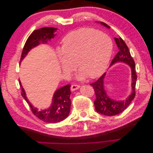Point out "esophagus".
<instances>
[{"label": "esophagus", "instance_id": "esophagus-1", "mask_svg": "<svg viewBox=\"0 0 153 153\" xmlns=\"http://www.w3.org/2000/svg\"><path fill=\"white\" fill-rule=\"evenodd\" d=\"M80 88V85L78 84H73L71 86V91H75Z\"/></svg>", "mask_w": 153, "mask_h": 153}]
</instances>
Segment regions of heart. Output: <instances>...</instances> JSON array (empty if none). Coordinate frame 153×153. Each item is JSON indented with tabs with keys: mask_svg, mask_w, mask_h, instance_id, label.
Instances as JSON below:
<instances>
[{
	"mask_svg": "<svg viewBox=\"0 0 153 153\" xmlns=\"http://www.w3.org/2000/svg\"><path fill=\"white\" fill-rule=\"evenodd\" d=\"M60 62L64 72L69 73L75 68L80 71L78 78L86 76L94 78L107 66L112 52V42L108 36L92 29H81L68 34L62 41Z\"/></svg>",
	"mask_w": 153,
	"mask_h": 153,
	"instance_id": "heart-1",
	"label": "heart"
}]
</instances>
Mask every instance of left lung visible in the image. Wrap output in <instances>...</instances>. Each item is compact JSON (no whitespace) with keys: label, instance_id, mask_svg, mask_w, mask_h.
Listing matches in <instances>:
<instances>
[{"label":"left lung","instance_id":"1","mask_svg":"<svg viewBox=\"0 0 153 153\" xmlns=\"http://www.w3.org/2000/svg\"><path fill=\"white\" fill-rule=\"evenodd\" d=\"M101 24L110 28V27L105 23L101 22ZM114 39L119 48V52L113 59L110 65H112L117 62H124L130 66L132 72V93L126 100L124 101H117L110 99L106 93L104 89L103 79L105 73L101 75L96 81L91 84L90 85L94 88L96 97L94 101L95 108L98 113L106 115V116H114V115L123 112L131 103V101L135 98L136 94L135 85L137 75L135 69V61L129 52L128 46L121 37L118 38H115Z\"/></svg>","mask_w":153,"mask_h":153}]
</instances>
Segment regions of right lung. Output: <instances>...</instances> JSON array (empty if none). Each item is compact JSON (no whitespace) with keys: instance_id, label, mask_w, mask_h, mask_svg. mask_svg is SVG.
<instances>
[{"instance_id":"right-lung-1","label":"right lung","mask_w":153,"mask_h":153,"mask_svg":"<svg viewBox=\"0 0 153 153\" xmlns=\"http://www.w3.org/2000/svg\"><path fill=\"white\" fill-rule=\"evenodd\" d=\"M56 30V28H53V27H43L38 30H35L32 32L27 39L23 48L20 62L26 56L29 51L32 48H34L39 45L40 41L43 43H47L48 39L50 40L51 38H53L55 36L53 33ZM19 83L22 89V96L29 105L32 112L41 121L47 123H56L63 121L68 116L71 108V100L69 98L71 94V85H66L56 91L53 95L52 105L50 108L38 111L32 106L27 99L25 91L23 89L20 80Z\"/></svg>"}]
</instances>
